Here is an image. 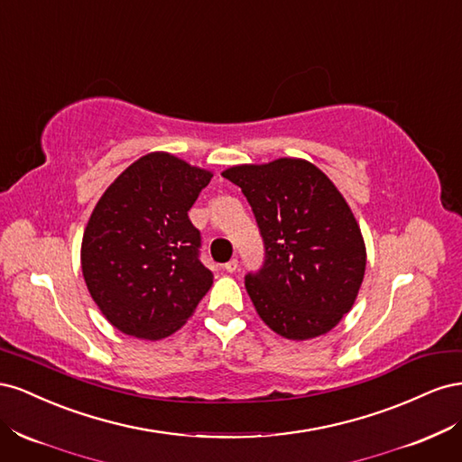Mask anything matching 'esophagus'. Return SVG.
<instances>
[{"mask_svg":"<svg viewBox=\"0 0 462 462\" xmlns=\"http://www.w3.org/2000/svg\"><path fill=\"white\" fill-rule=\"evenodd\" d=\"M223 270H226L227 273H235L236 270H239V260H236V258H231L226 265H223Z\"/></svg>","mask_w":462,"mask_h":462,"instance_id":"34e87169","label":"esophagus"}]
</instances>
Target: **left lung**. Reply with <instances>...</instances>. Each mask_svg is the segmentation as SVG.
<instances>
[{
  "label": "left lung",
  "mask_w": 462,
  "mask_h": 462,
  "mask_svg": "<svg viewBox=\"0 0 462 462\" xmlns=\"http://www.w3.org/2000/svg\"><path fill=\"white\" fill-rule=\"evenodd\" d=\"M265 245L246 292L262 321L291 341L326 335L353 309L366 272V245L351 206L312 162L277 158L231 165Z\"/></svg>",
  "instance_id": "8db88e82"
}]
</instances>
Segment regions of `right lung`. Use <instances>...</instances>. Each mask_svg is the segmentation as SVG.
Returning <instances> with one entry per match:
<instances>
[{"label":"right lung","mask_w":462,"mask_h":462,"mask_svg":"<svg viewBox=\"0 0 462 462\" xmlns=\"http://www.w3.org/2000/svg\"><path fill=\"white\" fill-rule=\"evenodd\" d=\"M214 171L170 152L131 163L94 206L80 245L92 300L111 326L144 341L183 328L214 283L189 209Z\"/></svg>","instance_id":"obj_1"}]
</instances>
